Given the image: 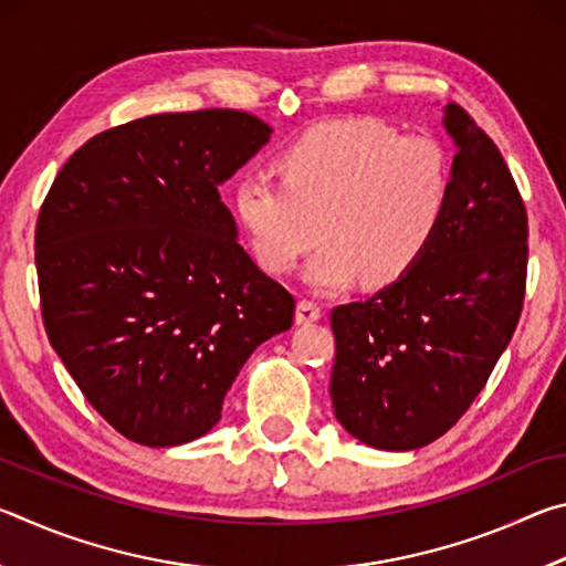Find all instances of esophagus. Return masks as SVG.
Instances as JSON below:
<instances>
[{
    "label": "esophagus",
    "mask_w": 566,
    "mask_h": 566,
    "mask_svg": "<svg viewBox=\"0 0 566 566\" xmlns=\"http://www.w3.org/2000/svg\"><path fill=\"white\" fill-rule=\"evenodd\" d=\"M322 319V306L314 300H302L296 304V322L300 324H312Z\"/></svg>",
    "instance_id": "34e87169"
}]
</instances>
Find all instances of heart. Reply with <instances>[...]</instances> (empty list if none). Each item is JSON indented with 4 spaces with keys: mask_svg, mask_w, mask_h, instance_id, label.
Listing matches in <instances>:
<instances>
[{
    "mask_svg": "<svg viewBox=\"0 0 566 566\" xmlns=\"http://www.w3.org/2000/svg\"><path fill=\"white\" fill-rule=\"evenodd\" d=\"M280 177L249 169L234 185V212L266 272H292L327 239L306 280L319 290L397 282L427 252L449 199L439 142L385 122H324L280 155ZM323 232L319 233L318 229Z\"/></svg>",
    "mask_w": 566,
    "mask_h": 566,
    "instance_id": "1",
    "label": "heart"
}]
</instances>
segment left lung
<instances>
[{
    "label": "left lung",
    "mask_w": 566,
    "mask_h": 566,
    "mask_svg": "<svg viewBox=\"0 0 566 566\" xmlns=\"http://www.w3.org/2000/svg\"><path fill=\"white\" fill-rule=\"evenodd\" d=\"M447 209L427 252L395 284L332 310L329 395L359 442L407 452L449 432L520 324L530 224L502 151L459 107Z\"/></svg>",
    "instance_id": "obj_1"
}]
</instances>
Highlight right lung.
<instances>
[{
    "instance_id": "add662e5",
    "label": "right lung",
    "mask_w": 566,
    "mask_h": 566,
    "mask_svg": "<svg viewBox=\"0 0 566 566\" xmlns=\"http://www.w3.org/2000/svg\"><path fill=\"white\" fill-rule=\"evenodd\" d=\"M237 109L151 114L74 151L36 219L46 337L122 437L177 447L207 434L294 296L237 242L219 185L270 139Z\"/></svg>"
}]
</instances>
